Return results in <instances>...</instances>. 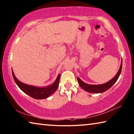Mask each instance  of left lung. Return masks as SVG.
Here are the masks:
<instances>
[{
  "mask_svg": "<svg viewBox=\"0 0 134 134\" xmlns=\"http://www.w3.org/2000/svg\"><path fill=\"white\" fill-rule=\"evenodd\" d=\"M122 61L121 62V64L120 66L119 70L116 75L113 77L112 80H110L108 82L102 84V85H88L84 83L83 81H81L80 79L77 77V80L79 85L80 87L82 88L86 91H87L89 93H103L104 92L106 91V90L109 89L112 86L116 83V81L118 79L119 75L121 74V72L122 71Z\"/></svg>",
  "mask_w": 134,
  "mask_h": 134,
  "instance_id": "left-lung-1",
  "label": "left lung"
}]
</instances>
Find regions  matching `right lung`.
Returning a JSON list of instances; mask_svg holds the SVG:
<instances>
[{"instance_id":"right-lung-1","label":"right lung","mask_w":134,"mask_h":134,"mask_svg":"<svg viewBox=\"0 0 134 134\" xmlns=\"http://www.w3.org/2000/svg\"><path fill=\"white\" fill-rule=\"evenodd\" d=\"M12 72L13 79H14L15 83L18 85V87L24 93H25L26 94L29 95V96L35 99H43L47 98L50 95L53 94L56 91V90L57 89L58 87L60 74H58L55 82L50 86H47V87H35V86L27 85L26 84L21 83V81H19L16 78L12 70Z\"/></svg>"}]
</instances>
